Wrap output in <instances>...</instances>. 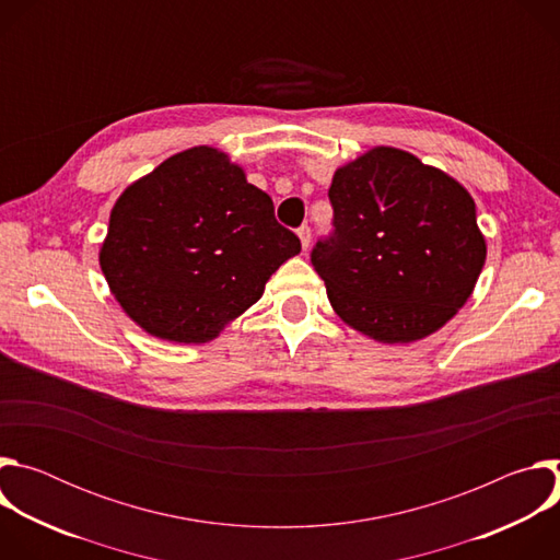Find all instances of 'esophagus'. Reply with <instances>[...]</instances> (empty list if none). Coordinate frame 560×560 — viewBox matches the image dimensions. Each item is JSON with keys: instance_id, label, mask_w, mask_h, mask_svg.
<instances>
[{"instance_id": "1", "label": "esophagus", "mask_w": 560, "mask_h": 560, "mask_svg": "<svg viewBox=\"0 0 560 560\" xmlns=\"http://www.w3.org/2000/svg\"><path fill=\"white\" fill-rule=\"evenodd\" d=\"M296 234H299V238H301V248L307 250V246H310V225H301V228L296 230Z\"/></svg>"}]
</instances>
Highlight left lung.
<instances>
[{
	"label": "left lung",
	"mask_w": 560,
	"mask_h": 560,
	"mask_svg": "<svg viewBox=\"0 0 560 560\" xmlns=\"http://www.w3.org/2000/svg\"><path fill=\"white\" fill-rule=\"evenodd\" d=\"M328 197L335 230L310 259L335 312L381 343L443 328L488 255L469 192L415 154L378 145L335 173Z\"/></svg>",
	"instance_id": "1"
}]
</instances>
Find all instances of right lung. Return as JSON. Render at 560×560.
I'll use <instances>...</instances> for the list:
<instances>
[{
	"label": "right lung",
	"mask_w": 560,
	"mask_h": 560,
	"mask_svg": "<svg viewBox=\"0 0 560 560\" xmlns=\"http://www.w3.org/2000/svg\"><path fill=\"white\" fill-rule=\"evenodd\" d=\"M299 253V236L275 219L272 199L225 152L197 145L121 192L100 266L148 335L206 343Z\"/></svg>",
	"instance_id": "obj_1"
}]
</instances>
